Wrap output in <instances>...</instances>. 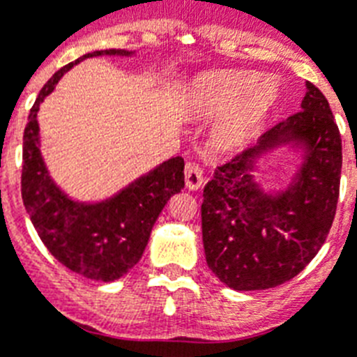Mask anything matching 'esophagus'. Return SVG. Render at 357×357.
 I'll use <instances>...</instances> for the list:
<instances>
[{
  "label": "esophagus",
  "instance_id": "34e87169",
  "mask_svg": "<svg viewBox=\"0 0 357 357\" xmlns=\"http://www.w3.org/2000/svg\"><path fill=\"white\" fill-rule=\"evenodd\" d=\"M184 175H185V188H188L189 191H197V189H200L202 185H204V182H206V178H204V172H202L200 166L195 162L185 166Z\"/></svg>",
  "mask_w": 357,
  "mask_h": 357
}]
</instances>
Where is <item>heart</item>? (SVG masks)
<instances>
[{"label": "heart", "mask_w": 357, "mask_h": 357, "mask_svg": "<svg viewBox=\"0 0 357 357\" xmlns=\"http://www.w3.org/2000/svg\"><path fill=\"white\" fill-rule=\"evenodd\" d=\"M279 100L272 78L257 80L250 73H214L189 87L184 105L200 119H218L214 141L223 148H238L252 139Z\"/></svg>", "instance_id": "obj_1"}]
</instances>
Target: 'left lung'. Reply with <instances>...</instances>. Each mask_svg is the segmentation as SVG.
I'll use <instances>...</instances> for the list:
<instances>
[{
    "label": "left lung",
    "instance_id": "left-lung-1",
    "mask_svg": "<svg viewBox=\"0 0 357 357\" xmlns=\"http://www.w3.org/2000/svg\"><path fill=\"white\" fill-rule=\"evenodd\" d=\"M299 153L290 182L266 190L259 164L280 147ZM342 135L329 102L305 82L301 110L214 172L204 189L202 238L211 272L236 291L275 288L304 270L333 225Z\"/></svg>",
    "mask_w": 357,
    "mask_h": 357
}]
</instances>
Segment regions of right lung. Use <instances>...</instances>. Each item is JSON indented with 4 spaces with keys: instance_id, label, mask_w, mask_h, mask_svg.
I'll list each match as a JSON object with an SVG mask.
<instances>
[{
    "instance_id": "1",
    "label": "right lung",
    "mask_w": 357,
    "mask_h": 357,
    "mask_svg": "<svg viewBox=\"0 0 357 357\" xmlns=\"http://www.w3.org/2000/svg\"><path fill=\"white\" fill-rule=\"evenodd\" d=\"M134 56L127 50H102L80 56L53 75L37 96L23 135L21 193L24 209L50 254L71 272L112 282L139 263L160 211L184 189V159L172 157L103 200L69 197L53 181L40 153L37 112L59 80L91 56Z\"/></svg>"
}]
</instances>
